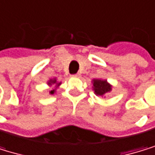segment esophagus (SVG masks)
Masks as SVG:
<instances>
[{
	"label": "esophagus",
	"mask_w": 155,
	"mask_h": 155,
	"mask_svg": "<svg viewBox=\"0 0 155 155\" xmlns=\"http://www.w3.org/2000/svg\"><path fill=\"white\" fill-rule=\"evenodd\" d=\"M72 77H80V73H76V74H73Z\"/></svg>",
	"instance_id": "obj_1"
}]
</instances>
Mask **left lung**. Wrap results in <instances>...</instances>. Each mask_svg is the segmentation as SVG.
Returning <instances> with one entry per match:
<instances>
[{"instance_id":"left-lung-1","label":"left lung","mask_w":155,"mask_h":155,"mask_svg":"<svg viewBox=\"0 0 155 155\" xmlns=\"http://www.w3.org/2000/svg\"><path fill=\"white\" fill-rule=\"evenodd\" d=\"M92 84L93 90H94V93L97 96H104L112 90V85L106 80L94 79L92 81Z\"/></svg>"}]
</instances>
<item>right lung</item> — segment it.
Wrapping results in <instances>:
<instances>
[{
	"label": "right lung",
	"mask_w": 155,
	"mask_h": 155,
	"mask_svg": "<svg viewBox=\"0 0 155 155\" xmlns=\"http://www.w3.org/2000/svg\"><path fill=\"white\" fill-rule=\"evenodd\" d=\"M48 84L49 85H52V84H55V87H58L59 85L61 84V83H58L57 81H56V79L55 78H54V79H51L50 81H48ZM54 92H55V89H52V90H51L49 93L50 94H54Z\"/></svg>",
	"instance_id": "right-lung-1"
}]
</instances>
